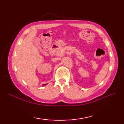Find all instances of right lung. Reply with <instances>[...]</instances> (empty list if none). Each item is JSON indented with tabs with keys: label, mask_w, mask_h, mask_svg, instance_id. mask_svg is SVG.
<instances>
[{
	"label": "right lung",
	"mask_w": 124,
	"mask_h": 124,
	"mask_svg": "<svg viewBox=\"0 0 124 124\" xmlns=\"http://www.w3.org/2000/svg\"><path fill=\"white\" fill-rule=\"evenodd\" d=\"M47 85V84H44L43 85Z\"/></svg>",
	"instance_id": "obj_1"
}]
</instances>
